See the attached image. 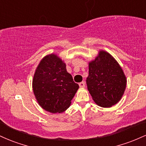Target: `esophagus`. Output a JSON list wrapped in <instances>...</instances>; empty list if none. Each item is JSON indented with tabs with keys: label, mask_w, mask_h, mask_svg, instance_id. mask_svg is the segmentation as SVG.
<instances>
[{
	"label": "esophagus",
	"mask_w": 146,
	"mask_h": 146,
	"mask_svg": "<svg viewBox=\"0 0 146 146\" xmlns=\"http://www.w3.org/2000/svg\"><path fill=\"white\" fill-rule=\"evenodd\" d=\"M79 86H80V88H84V87H85V83L84 82H82L79 84Z\"/></svg>",
	"instance_id": "esophagus-1"
}]
</instances>
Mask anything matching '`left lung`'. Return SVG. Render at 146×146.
<instances>
[{
    "mask_svg": "<svg viewBox=\"0 0 146 146\" xmlns=\"http://www.w3.org/2000/svg\"><path fill=\"white\" fill-rule=\"evenodd\" d=\"M126 77L117 60L104 50L88 63V90L96 104L110 108L120 101L126 86Z\"/></svg>",
    "mask_w": 146,
    "mask_h": 146,
    "instance_id": "obj_1",
    "label": "left lung"
}]
</instances>
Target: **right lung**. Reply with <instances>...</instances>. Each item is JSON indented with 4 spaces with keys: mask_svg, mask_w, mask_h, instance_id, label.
Wrapping results in <instances>:
<instances>
[{
    "mask_svg": "<svg viewBox=\"0 0 146 146\" xmlns=\"http://www.w3.org/2000/svg\"><path fill=\"white\" fill-rule=\"evenodd\" d=\"M33 94L43 109L61 113L71 104L79 85L66 68V64L56 54L44 56L37 66L32 81Z\"/></svg>",
    "mask_w": 146,
    "mask_h": 146,
    "instance_id": "add662e5",
    "label": "right lung"
}]
</instances>
